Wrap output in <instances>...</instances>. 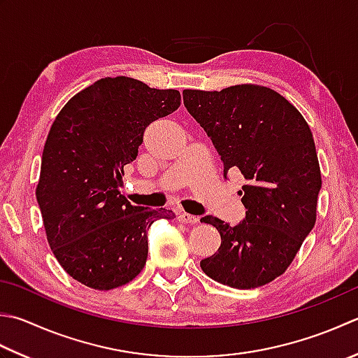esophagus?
<instances>
[{
  "instance_id": "obj_1",
  "label": "esophagus",
  "mask_w": 358,
  "mask_h": 358,
  "mask_svg": "<svg viewBox=\"0 0 358 358\" xmlns=\"http://www.w3.org/2000/svg\"><path fill=\"white\" fill-rule=\"evenodd\" d=\"M178 220L181 223H189V225H195V223H199V217L197 215H191L187 213H180L178 214Z\"/></svg>"
}]
</instances>
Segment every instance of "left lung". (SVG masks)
I'll list each match as a JSON object with an SVG mask.
<instances>
[{
	"mask_svg": "<svg viewBox=\"0 0 358 358\" xmlns=\"http://www.w3.org/2000/svg\"><path fill=\"white\" fill-rule=\"evenodd\" d=\"M183 101L219 152L223 175L239 169L247 180L239 225L201 217L222 243L200 267L234 289L268 284L292 264L317 220L321 172L309 124L275 90L251 83L185 90Z\"/></svg>",
	"mask_w": 358,
	"mask_h": 358,
	"instance_id": "1",
	"label": "left lung"
}]
</instances>
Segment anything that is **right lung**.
Here are the masks:
<instances>
[{
    "instance_id": "add662e5",
    "label": "right lung",
    "mask_w": 358,
    "mask_h": 358,
    "mask_svg": "<svg viewBox=\"0 0 358 358\" xmlns=\"http://www.w3.org/2000/svg\"><path fill=\"white\" fill-rule=\"evenodd\" d=\"M180 91L105 77L73 96L48 133L35 195L48 243L69 276L94 290L130 282L147 261V229L169 209L133 206L119 191L147 125L171 115Z\"/></svg>"
}]
</instances>
